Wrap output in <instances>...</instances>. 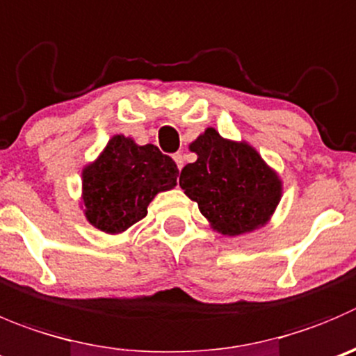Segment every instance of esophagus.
<instances>
[{
    "mask_svg": "<svg viewBox=\"0 0 356 356\" xmlns=\"http://www.w3.org/2000/svg\"><path fill=\"white\" fill-rule=\"evenodd\" d=\"M172 159H175V162H176V165H178V169L184 168V155H181V154H175V155H172Z\"/></svg>",
    "mask_w": 356,
    "mask_h": 356,
    "instance_id": "34e87169",
    "label": "esophagus"
}]
</instances>
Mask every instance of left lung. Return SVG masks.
<instances>
[{
    "instance_id": "left-lung-1",
    "label": "left lung",
    "mask_w": 356,
    "mask_h": 356,
    "mask_svg": "<svg viewBox=\"0 0 356 356\" xmlns=\"http://www.w3.org/2000/svg\"><path fill=\"white\" fill-rule=\"evenodd\" d=\"M188 148L197 161L181 169L180 187L197 202L213 231L241 236L269 222L283 184L252 145L225 140L208 127Z\"/></svg>"
}]
</instances>
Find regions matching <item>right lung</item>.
I'll use <instances>...</instances> for the list:
<instances>
[{
  "label": "right lung",
  "instance_id": "right-lung-1",
  "mask_svg": "<svg viewBox=\"0 0 356 356\" xmlns=\"http://www.w3.org/2000/svg\"><path fill=\"white\" fill-rule=\"evenodd\" d=\"M178 168L155 145L115 134L99 157L82 169V209L87 222L120 234L140 222L159 192L176 187Z\"/></svg>",
  "mask_w": 356,
  "mask_h": 356
}]
</instances>
